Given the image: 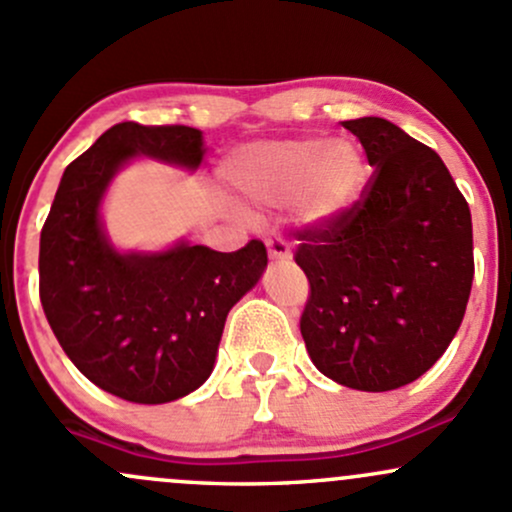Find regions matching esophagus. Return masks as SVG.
Segmentation results:
<instances>
[{"mask_svg":"<svg viewBox=\"0 0 512 512\" xmlns=\"http://www.w3.org/2000/svg\"><path fill=\"white\" fill-rule=\"evenodd\" d=\"M267 252H269V260H274V262L291 260V247L282 238V235H269V238H267Z\"/></svg>","mask_w":512,"mask_h":512,"instance_id":"esophagus-1","label":"esophagus"}]
</instances>
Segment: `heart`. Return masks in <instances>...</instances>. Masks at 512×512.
<instances>
[{
    "mask_svg": "<svg viewBox=\"0 0 512 512\" xmlns=\"http://www.w3.org/2000/svg\"><path fill=\"white\" fill-rule=\"evenodd\" d=\"M367 165L350 140H272L245 148L230 167V184L262 206L299 204L311 221L350 209L362 192Z\"/></svg>",
    "mask_w": 512,
    "mask_h": 512,
    "instance_id": "heart-1",
    "label": "heart"
}]
</instances>
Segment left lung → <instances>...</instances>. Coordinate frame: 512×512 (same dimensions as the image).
<instances>
[{
  "label": "left lung",
  "mask_w": 512,
  "mask_h": 512,
  "mask_svg": "<svg viewBox=\"0 0 512 512\" xmlns=\"http://www.w3.org/2000/svg\"><path fill=\"white\" fill-rule=\"evenodd\" d=\"M374 167L352 209L299 233L311 284L301 335L318 372L357 391L411 384L462 325L471 213L440 155L396 123L342 121Z\"/></svg>",
  "instance_id": "obj_1"
}]
</instances>
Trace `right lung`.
Segmentation results:
<instances>
[{"mask_svg":"<svg viewBox=\"0 0 512 512\" xmlns=\"http://www.w3.org/2000/svg\"><path fill=\"white\" fill-rule=\"evenodd\" d=\"M204 136L189 126L126 121L67 165L41 230V303L65 355L99 389L131 403H170L213 372L228 311L260 282L267 250L177 243L119 252L101 226V199L133 157L196 170Z\"/></svg>","mask_w":512,"mask_h":512,"instance_id":"right-lung-1","label":"right lung"}]
</instances>
